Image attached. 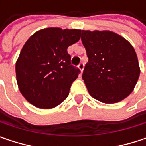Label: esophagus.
<instances>
[{"label":"esophagus","instance_id":"esophagus-1","mask_svg":"<svg viewBox=\"0 0 146 146\" xmlns=\"http://www.w3.org/2000/svg\"><path fill=\"white\" fill-rule=\"evenodd\" d=\"M78 68H79V70H80L81 72H83V71H84V64L83 62L79 63V65H78Z\"/></svg>","mask_w":146,"mask_h":146}]
</instances>
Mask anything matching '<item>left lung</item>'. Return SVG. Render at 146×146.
I'll return each mask as SVG.
<instances>
[{
  "instance_id": "obj_1",
  "label": "left lung",
  "mask_w": 146,
  "mask_h": 146,
  "mask_svg": "<svg viewBox=\"0 0 146 146\" xmlns=\"http://www.w3.org/2000/svg\"><path fill=\"white\" fill-rule=\"evenodd\" d=\"M81 32L89 58L82 78L90 95L106 104L123 101L133 90L140 73L133 47L109 30Z\"/></svg>"
}]
</instances>
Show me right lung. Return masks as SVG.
I'll use <instances>...</instances> for the list:
<instances>
[{
    "mask_svg": "<svg viewBox=\"0 0 146 146\" xmlns=\"http://www.w3.org/2000/svg\"><path fill=\"white\" fill-rule=\"evenodd\" d=\"M80 33V29L47 28L26 41L16 62V77L20 92L29 103L50 109L68 97L80 70L71 65L67 50L79 40Z\"/></svg>",
    "mask_w": 146,
    "mask_h": 146,
    "instance_id": "add662e5",
    "label": "right lung"
}]
</instances>
